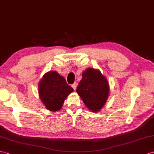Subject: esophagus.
<instances>
[{
  "label": "esophagus",
  "mask_w": 154,
  "mask_h": 154,
  "mask_svg": "<svg viewBox=\"0 0 154 154\" xmlns=\"http://www.w3.org/2000/svg\"><path fill=\"white\" fill-rule=\"evenodd\" d=\"M72 88L75 90L76 89V88H77V83L76 82H74V83L73 84H72Z\"/></svg>",
  "instance_id": "obj_1"
}]
</instances>
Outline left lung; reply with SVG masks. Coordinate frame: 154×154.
Returning a JSON list of instances; mask_svg holds the SVG:
<instances>
[{"instance_id": "obj_1", "label": "left lung", "mask_w": 154, "mask_h": 154, "mask_svg": "<svg viewBox=\"0 0 154 154\" xmlns=\"http://www.w3.org/2000/svg\"><path fill=\"white\" fill-rule=\"evenodd\" d=\"M76 92L89 110L96 112L102 108L108 99L109 85L99 70L89 68L82 73V79Z\"/></svg>"}]
</instances>
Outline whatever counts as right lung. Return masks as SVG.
Masks as SVG:
<instances>
[{
    "label": "right lung",
    "mask_w": 154,
    "mask_h": 154,
    "mask_svg": "<svg viewBox=\"0 0 154 154\" xmlns=\"http://www.w3.org/2000/svg\"><path fill=\"white\" fill-rule=\"evenodd\" d=\"M73 90L65 78L55 71L45 74L38 85L41 100L48 110L53 112L61 109L67 96Z\"/></svg>",
    "instance_id": "obj_1"
}]
</instances>
